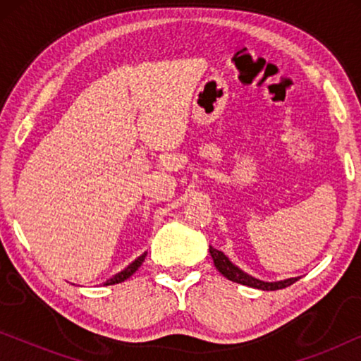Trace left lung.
Returning a JSON list of instances; mask_svg holds the SVG:
<instances>
[{"instance_id": "left-lung-1", "label": "left lung", "mask_w": 361, "mask_h": 361, "mask_svg": "<svg viewBox=\"0 0 361 361\" xmlns=\"http://www.w3.org/2000/svg\"><path fill=\"white\" fill-rule=\"evenodd\" d=\"M210 255H212V259H214L215 268L219 269L226 279L233 281V283L243 284V286H250V288H256V289H261V290L284 289V288H288V286L294 284L295 281L299 279V278H290V279L278 281V283H264V281L251 278L250 274H246L240 268H236V266L231 263V261L226 258V256L221 253L220 250H215L214 246H210Z\"/></svg>"}]
</instances>
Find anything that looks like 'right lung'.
Here are the masks:
<instances>
[{
	"instance_id": "obj_1",
	"label": "right lung",
	"mask_w": 361,
	"mask_h": 361,
	"mask_svg": "<svg viewBox=\"0 0 361 361\" xmlns=\"http://www.w3.org/2000/svg\"><path fill=\"white\" fill-rule=\"evenodd\" d=\"M145 258H146V253L145 255H141L140 258H136L135 261H133V263L128 266V268H125L121 271V273H118V274H115L113 276L111 279H108L105 284L103 286H111V284H118V283H123V281L125 279H128L130 278V276L133 274V273H136L137 271V268H140V266L142 264V261H145Z\"/></svg>"
}]
</instances>
